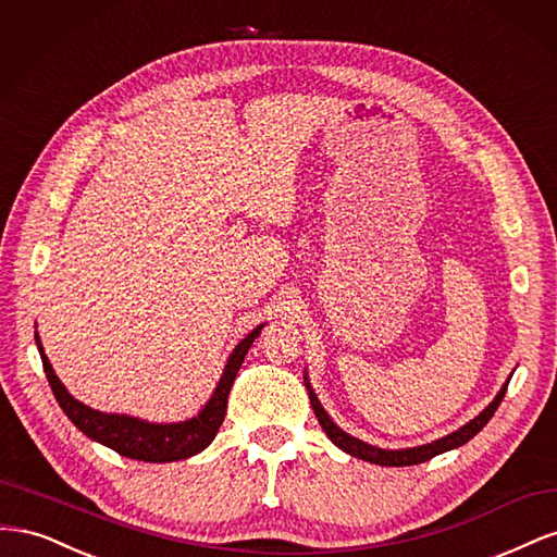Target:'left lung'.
Returning <instances> with one entry per match:
<instances>
[{"mask_svg":"<svg viewBox=\"0 0 557 557\" xmlns=\"http://www.w3.org/2000/svg\"><path fill=\"white\" fill-rule=\"evenodd\" d=\"M513 376V374H511ZM511 379H507V383H504L499 387V393L495 395V399L487 404V407L474 418L469 420L467 425H462L460 430H455L446 436H442V440L436 442H430V444H423V446H413V448H379V446H372L367 444L362 440H358V436H350L348 432H344L339 425L334 423V420L330 418V413L323 409V404H320L318 395L313 393V387L309 383V374L305 372V385L309 391V399H311V407H313V413L318 418L320 428L325 430V434L330 436V442L334 446H339L344 453L352 455V458H360L364 462H372V465H381V467H409V465H420V462H428L432 460L434 455H442L446 450H453V448H460L462 444H467L469 440H474V436L487 425V420L493 418V413L497 411L499 401L504 399V393H507V385H509Z\"/></svg>","mask_w":557,"mask_h":557,"instance_id":"obj_1","label":"left lung"}]
</instances>
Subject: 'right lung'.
Listing matches in <instances>:
<instances>
[{"instance_id": "1", "label": "right lung", "mask_w": 557, "mask_h": 557, "mask_svg": "<svg viewBox=\"0 0 557 557\" xmlns=\"http://www.w3.org/2000/svg\"><path fill=\"white\" fill-rule=\"evenodd\" d=\"M264 323L256 330H250L244 339L234 346L230 358L225 362V369L221 374V381L215 383L213 395L209 401L201 407V411L188 420H178V423H148V420L125 416V413H104L86 407V404L78 401L70 395L64 383L58 379L53 364L48 362L39 332L35 334L39 356L44 362L46 379L53 387V395L60 404V409L66 413L72 423L90 436L92 442L109 446L111 450L125 455L129 460H141V462H176V460H188L193 455L205 450L218 434V428L223 425L225 411H227V397L230 387L237 379L239 367L246 358L250 344L260 336Z\"/></svg>"}]
</instances>
